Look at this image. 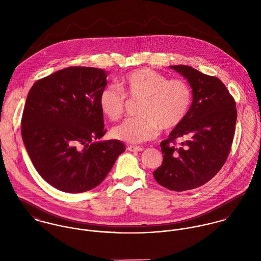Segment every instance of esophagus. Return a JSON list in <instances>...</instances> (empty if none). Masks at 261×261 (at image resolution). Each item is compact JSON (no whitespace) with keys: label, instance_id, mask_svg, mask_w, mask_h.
Masks as SVG:
<instances>
[{"label":"esophagus","instance_id":"esophagus-1","mask_svg":"<svg viewBox=\"0 0 261 261\" xmlns=\"http://www.w3.org/2000/svg\"><path fill=\"white\" fill-rule=\"evenodd\" d=\"M126 149L129 151H142L144 149L142 147H135V146H128Z\"/></svg>","mask_w":261,"mask_h":261}]
</instances>
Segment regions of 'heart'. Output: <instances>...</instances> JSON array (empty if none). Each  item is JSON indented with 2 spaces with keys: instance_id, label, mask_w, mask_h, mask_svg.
<instances>
[{
  "instance_id": "1",
  "label": "heart",
  "mask_w": 261,
  "mask_h": 261,
  "mask_svg": "<svg viewBox=\"0 0 261 261\" xmlns=\"http://www.w3.org/2000/svg\"><path fill=\"white\" fill-rule=\"evenodd\" d=\"M119 87L107 86L99 94V108L111 120H118L125 106V96L141 99L137 114L113 127L116 140L141 144L154 139L160 129L172 130L179 126L192 103V90L184 80L169 79L149 68H140L124 75Z\"/></svg>"
}]
</instances>
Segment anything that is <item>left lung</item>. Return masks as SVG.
<instances>
[{
    "label": "left lung",
    "instance_id": "left-lung-1",
    "mask_svg": "<svg viewBox=\"0 0 261 261\" xmlns=\"http://www.w3.org/2000/svg\"><path fill=\"white\" fill-rule=\"evenodd\" d=\"M188 80L193 102L183 122L161 143L163 164L155 181L182 192L209 182L223 167L232 146L237 118L236 103L223 82L187 65H173ZM177 138L185 141L175 145Z\"/></svg>",
    "mask_w": 261,
    "mask_h": 261
}]
</instances>
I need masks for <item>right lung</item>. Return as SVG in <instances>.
Wrapping results in <instances>:
<instances>
[{
    "label": "right lung",
    "mask_w": 261,
    "mask_h": 261,
    "mask_svg": "<svg viewBox=\"0 0 261 261\" xmlns=\"http://www.w3.org/2000/svg\"><path fill=\"white\" fill-rule=\"evenodd\" d=\"M108 72L71 66L37 80L22 115V139L39 175L66 193L98 186L125 150L107 129L98 99ZM97 141H95V140Z\"/></svg>",
    "instance_id": "1"
}]
</instances>
